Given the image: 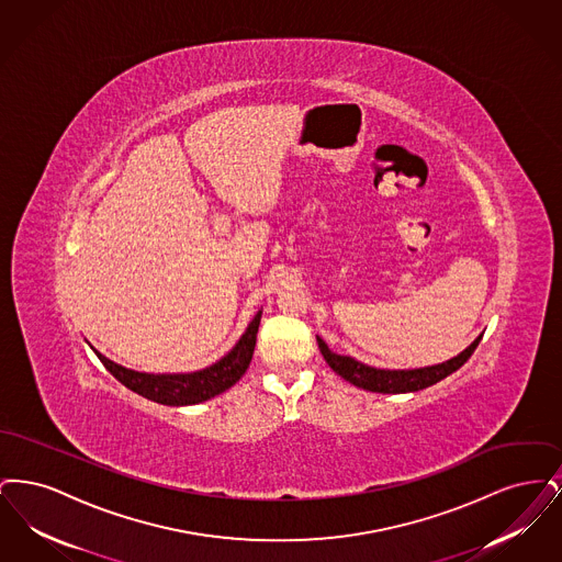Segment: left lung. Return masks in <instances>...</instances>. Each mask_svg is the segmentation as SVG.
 Wrapping results in <instances>:
<instances>
[{"label": "left lung", "instance_id": "1", "mask_svg": "<svg viewBox=\"0 0 562 562\" xmlns=\"http://www.w3.org/2000/svg\"><path fill=\"white\" fill-rule=\"evenodd\" d=\"M481 339L482 335L470 348L463 349L459 356H454L442 364L424 367V369H408V371H387V369H374L369 364H362L349 356L330 351L321 337H318V348H321L324 360L328 362V367L335 373L341 374L349 383H353L362 390H369V392H379V394H406V392H419V390L429 387V385L438 383L440 379L454 373L459 367H463L468 362V358L474 353V349L479 348Z\"/></svg>", "mask_w": 562, "mask_h": 562}]
</instances>
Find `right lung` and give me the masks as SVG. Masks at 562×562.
Wrapping results in <instances>:
<instances>
[{"label":"right lung","instance_id":"1","mask_svg":"<svg viewBox=\"0 0 562 562\" xmlns=\"http://www.w3.org/2000/svg\"><path fill=\"white\" fill-rule=\"evenodd\" d=\"M259 322H261V312L248 324L240 341L229 353H225L218 362H214L202 371H195V373H138V371H131L126 367L111 362L101 351H97L92 346L90 348L94 349V353L105 364L109 373L113 374L128 390L140 394L143 398L168 404V406H188V404L211 401L221 392L229 390L236 381H240L241 374L246 373V369L252 360Z\"/></svg>","mask_w":562,"mask_h":562}]
</instances>
